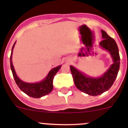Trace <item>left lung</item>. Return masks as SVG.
I'll use <instances>...</instances> for the list:
<instances>
[{
  "label": "left lung",
  "instance_id": "8db88e82",
  "mask_svg": "<svg viewBox=\"0 0 128 128\" xmlns=\"http://www.w3.org/2000/svg\"><path fill=\"white\" fill-rule=\"evenodd\" d=\"M104 40L99 43L103 50L108 51L113 63L101 77H90L84 74L72 66L70 70L76 87L80 91L92 96L103 94L110 88L114 83L120 69V57L118 46L114 39L108 35L106 32L101 30Z\"/></svg>",
  "mask_w": 128,
  "mask_h": 128
}]
</instances>
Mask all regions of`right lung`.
<instances>
[{"instance_id": "right-lung-1", "label": "right lung", "mask_w": 128, "mask_h": 128, "mask_svg": "<svg viewBox=\"0 0 128 128\" xmlns=\"http://www.w3.org/2000/svg\"><path fill=\"white\" fill-rule=\"evenodd\" d=\"M16 41L14 44L12 49L11 55H10V68H11L13 76L15 79V82L18 87L20 88V90L24 92V94L28 95V96L31 97L38 98L42 96H45L51 92L53 88V78L56 74L58 72V70L60 69L61 65L59 66L56 67L54 68H52L50 72L47 75L46 77L44 78L42 80L40 81L39 82H36V83H28L22 80L20 78L17 76L16 72H15V69L12 64V54L13 50L14 48Z\"/></svg>"}]
</instances>
